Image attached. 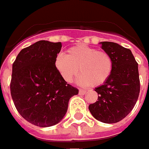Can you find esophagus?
<instances>
[{
	"label": "esophagus",
	"mask_w": 149,
	"mask_h": 149,
	"mask_svg": "<svg viewBox=\"0 0 149 149\" xmlns=\"http://www.w3.org/2000/svg\"><path fill=\"white\" fill-rule=\"evenodd\" d=\"M86 92V91L85 90H79V95H85Z\"/></svg>",
	"instance_id": "obj_1"
}]
</instances>
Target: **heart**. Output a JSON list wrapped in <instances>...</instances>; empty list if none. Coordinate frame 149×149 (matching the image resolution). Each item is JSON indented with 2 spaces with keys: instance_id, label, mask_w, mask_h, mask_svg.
<instances>
[{
  "instance_id": "obj_1",
  "label": "heart",
  "mask_w": 149,
  "mask_h": 149,
  "mask_svg": "<svg viewBox=\"0 0 149 149\" xmlns=\"http://www.w3.org/2000/svg\"><path fill=\"white\" fill-rule=\"evenodd\" d=\"M54 66L63 80L70 83L79 71L77 83L82 86H101L106 83L113 70V61L107 53L80 44L70 47L66 56L58 54Z\"/></svg>"
}]
</instances>
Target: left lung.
Masks as SVG:
<instances>
[{"mask_svg": "<svg viewBox=\"0 0 149 149\" xmlns=\"http://www.w3.org/2000/svg\"><path fill=\"white\" fill-rule=\"evenodd\" d=\"M111 57L113 70L106 83L95 88L98 101L90 104L89 111L97 120L117 123L133 109L140 94L138 64L129 49L111 42H100Z\"/></svg>", "mask_w": 149, "mask_h": 149, "instance_id": "left-lung-1", "label": "left lung"}]
</instances>
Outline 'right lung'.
Segmentation results:
<instances>
[{"label":"right lung","mask_w":149,"mask_h":149,"mask_svg":"<svg viewBox=\"0 0 149 149\" xmlns=\"http://www.w3.org/2000/svg\"><path fill=\"white\" fill-rule=\"evenodd\" d=\"M61 42L38 41L22 49L13 64L10 91L17 110L28 122L46 127L65 116L79 90L63 80L54 66Z\"/></svg>","instance_id":"1"}]
</instances>
